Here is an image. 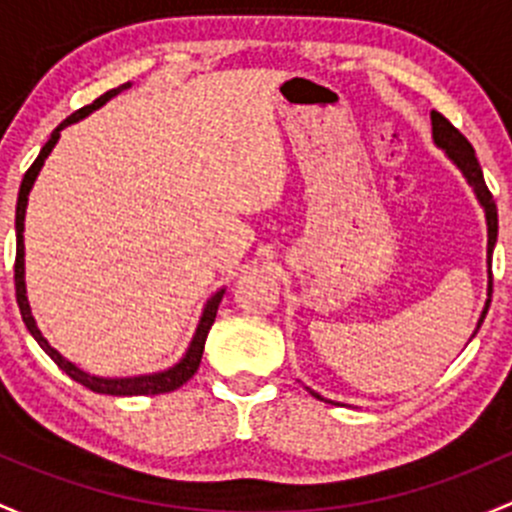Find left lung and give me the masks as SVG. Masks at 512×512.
<instances>
[{"mask_svg":"<svg viewBox=\"0 0 512 512\" xmlns=\"http://www.w3.org/2000/svg\"><path fill=\"white\" fill-rule=\"evenodd\" d=\"M431 128H434V142H436V145L444 147V150L449 152L451 160L456 162L458 170L463 172V177L468 179V184H471L473 192H476L478 202H481L483 209H486L488 266H491L493 246H495V239H498V209H495L493 194H491V189H488L486 179H483V170H481V165H478V157H476V152H473V145L466 138H463V135L458 133L456 128H453V125L444 118V115L436 113V110H431ZM491 293H493V273H491V281H488V300H486V308H483L481 320H478V328H481L483 318H486V313H488V305H491ZM478 328H476V333H478ZM476 333H473V335H476ZM313 397L323 399L320 394H315V392H313Z\"/></svg>","mask_w":512,"mask_h":512,"instance_id":"8db88e82","label":"left lung"}]
</instances>
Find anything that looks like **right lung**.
<instances>
[{"instance_id":"obj_1","label":"right lung","mask_w":512,"mask_h":512,"mask_svg":"<svg viewBox=\"0 0 512 512\" xmlns=\"http://www.w3.org/2000/svg\"><path fill=\"white\" fill-rule=\"evenodd\" d=\"M130 83H123V86L113 88V91L103 93V96L93 100L91 105H83V108H78L76 113L68 115L66 120L59 125V128L51 133L49 142H46L44 147H41L39 157H36L34 162H31V167L26 170L24 179H21V187H19V199H17V258H14V288H17V305H19V313H21V320H24L26 330H29L31 335H34V340L39 342L41 350L46 352V355L51 357V360L56 362V365L61 367L63 372L68 374L71 379H76L78 384H83V387H88L91 392H98V394H113V397H150V394H165V392H175L177 387H182L187 379H192V374L197 372L199 362H202V352H204V342H207V335L209 330H212L214 325V318H217V310H219V303L221 298H224V291L214 293L212 300L207 303V308H204V315L202 320H199V328L197 333H194V340L192 345H189L187 355L182 357V360L177 362L175 367H170V370L165 372H157V374H145V377H125V379H103V377H93V374L78 370L76 365H71L68 360H63L59 352L54 350V347L46 342V337L41 335V330L36 328L34 318H31V310H29V300H26V288H24V236H21V231H24V214H26V202H29V189L31 184H34L36 175H39L41 165H44V160L49 157V152L54 150L56 140H59L61 130L66 128V125L76 123V120L86 118L88 113H93V110L100 108V105L105 103V100H110L113 96H118L120 91H125Z\"/></svg>"}]
</instances>
